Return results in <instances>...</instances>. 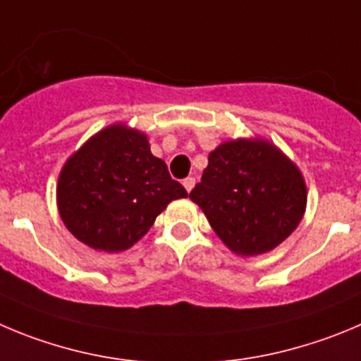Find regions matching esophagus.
<instances>
[{"label": "esophagus", "mask_w": 361, "mask_h": 361, "mask_svg": "<svg viewBox=\"0 0 361 361\" xmlns=\"http://www.w3.org/2000/svg\"><path fill=\"white\" fill-rule=\"evenodd\" d=\"M194 185H196V180H194V178L188 176V178H185V180H183V187H185V190H187V192H190L192 188H194Z\"/></svg>", "instance_id": "34e87169"}]
</instances>
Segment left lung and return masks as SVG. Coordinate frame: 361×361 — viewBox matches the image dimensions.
<instances>
[{
  "instance_id": "1",
  "label": "left lung",
  "mask_w": 361,
  "mask_h": 361,
  "mask_svg": "<svg viewBox=\"0 0 361 361\" xmlns=\"http://www.w3.org/2000/svg\"><path fill=\"white\" fill-rule=\"evenodd\" d=\"M190 200L240 257L262 255L298 228L306 185L294 161L264 139H237L208 154V167Z\"/></svg>"
}]
</instances>
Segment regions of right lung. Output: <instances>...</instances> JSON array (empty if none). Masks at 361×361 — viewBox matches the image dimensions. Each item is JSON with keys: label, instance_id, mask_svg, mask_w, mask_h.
Listing matches in <instances>:
<instances>
[{"label": "right lung", "instance_id": "1", "mask_svg": "<svg viewBox=\"0 0 361 361\" xmlns=\"http://www.w3.org/2000/svg\"><path fill=\"white\" fill-rule=\"evenodd\" d=\"M187 197L144 133L112 124L90 137L59 176L56 204L67 230L97 251L139 242L173 200Z\"/></svg>", "mask_w": 361, "mask_h": 361}]
</instances>
